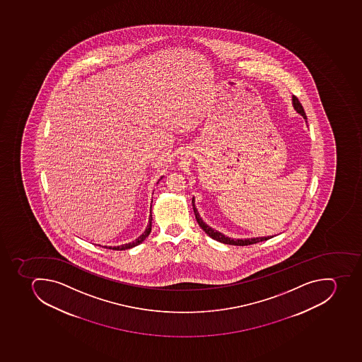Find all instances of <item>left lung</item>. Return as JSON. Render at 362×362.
<instances>
[{"label":"left lung","mask_w":362,"mask_h":362,"mask_svg":"<svg viewBox=\"0 0 362 362\" xmlns=\"http://www.w3.org/2000/svg\"><path fill=\"white\" fill-rule=\"evenodd\" d=\"M292 100H293V107H295L296 111L298 113H300L301 116L304 117L306 119V113H305L304 107L301 105L300 102L298 100L296 96L292 98ZM192 206H194V216H196V220H197L198 225L203 229L205 233H206L213 240H218L220 243L223 244H229V245H251V244L259 243V242H264V240H269L272 237L274 236H267V237H255V238H247V240H234V238H229V237L225 236V235L221 234L218 230H214V229L211 228L210 226H207L205 222L202 220L201 216L198 214L197 209L194 207V199L192 198Z\"/></svg>","instance_id":"1"}]
</instances>
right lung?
<instances>
[{
  "label": "right lung",
  "instance_id": "add662e5",
  "mask_svg": "<svg viewBox=\"0 0 362 362\" xmlns=\"http://www.w3.org/2000/svg\"><path fill=\"white\" fill-rule=\"evenodd\" d=\"M151 225H152V214L151 211H150V218H149V225L146 226V230H144V233H143L142 235H141L139 238H136V240H133L132 243L128 244H124V245L120 246H109L110 250H118V251H122V250H127V249H132V247H134V246L139 245V244L142 243L143 240H146V237L149 236L150 231H151Z\"/></svg>",
  "mask_w": 362,
  "mask_h": 362
}]
</instances>
